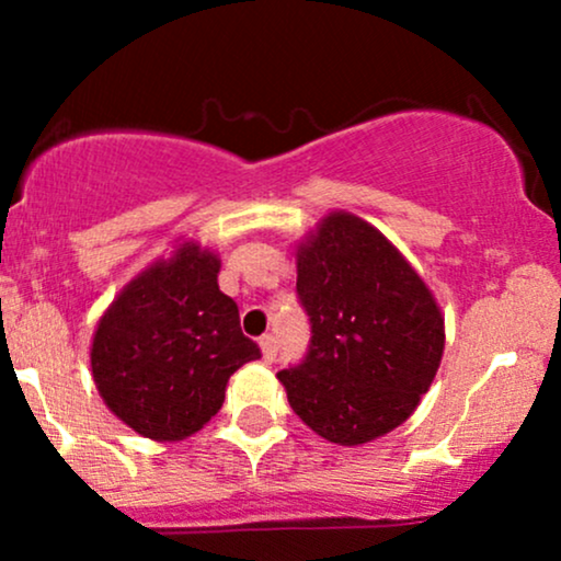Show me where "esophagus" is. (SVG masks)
Wrapping results in <instances>:
<instances>
[{"instance_id":"34e87169","label":"esophagus","mask_w":561,"mask_h":561,"mask_svg":"<svg viewBox=\"0 0 561 561\" xmlns=\"http://www.w3.org/2000/svg\"><path fill=\"white\" fill-rule=\"evenodd\" d=\"M276 351H279V345H276V337H274V334H263V337H261V353H263V362H266V364L276 362Z\"/></svg>"}]
</instances>
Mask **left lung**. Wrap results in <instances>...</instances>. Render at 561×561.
I'll list each match as a JSON object with an SVG mask.
<instances>
[{
  "instance_id": "1",
  "label": "left lung",
  "mask_w": 561,
  "mask_h": 561,
  "mask_svg": "<svg viewBox=\"0 0 561 561\" xmlns=\"http://www.w3.org/2000/svg\"><path fill=\"white\" fill-rule=\"evenodd\" d=\"M306 356L282 369L287 401L313 433L358 446L409 420L443 356V317L420 274L375 227L324 218L298 250Z\"/></svg>"
}]
</instances>
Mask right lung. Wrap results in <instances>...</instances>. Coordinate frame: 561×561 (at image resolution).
Instances as JSON below:
<instances>
[{
	"label": "right lung",
	"instance_id": "1",
	"mask_svg": "<svg viewBox=\"0 0 561 561\" xmlns=\"http://www.w3.org/2000/svg\"><path fill=\"white\" fill-rule=\"evenodd\" d=\"M218 259L186 242L128 285L96 327L92 371L118 420L182 440L221 409L229 377L261 358L240 308L218 289Z\"/></svg>",
	"mask_w": 561,
	"mask_h": 561
}]
</instances>
